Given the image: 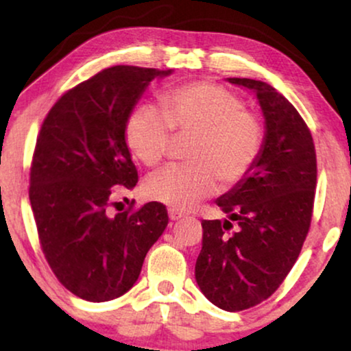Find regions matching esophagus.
Wrapping results in <instances>:
<instances>
[{"mask_svg": "<svg viewBox=\"0 0 351 351\" xmlns=\"http://www.w3.org/2000/svg\"><path fill=\"white\" fill-rule=\"evenodd\" d=\"M169 218L171 221H178V219L184 218V215H182L181 211H178V210H169Z\"/></svg>", "mask_w": 351, "mask_h": 351, "instance_id": "34e87169", "label": "esophagus"}]
</instances>
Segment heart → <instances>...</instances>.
<instances>
[{"label":"heart","mask_w":351,"mask_h":351,"mask_svg":"<svg viewBox=\"0 0 351 351\" xmlns=\"http://www.w3.org/2000/svg\"><path fill=\"white\" fill-rule=\"evenodd\" d=\"M173 135L189 138L182 167L147 178V199L187 211L213 194L218 181L232 187L245 180L258 162L264 143L259 117L229 88L213 82H191L164 92L160 110L143 105L128 117L125 141L141 164L159 165Z\"/></svg>","instance_id":"obj_1"}]
</instances>
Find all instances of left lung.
Here are the masks:
<instances>
[{
    "label": "left lung",
    "mask_w": 351,
    "mask_h": 351,
    "mask_svg": "<svg viewBox=\"0 0 351 351\" xmlns=\"http://www.w3.org/2000/svg\"><path fill=\"white\" fill-rule=\"evenodd\" d=\"M227 81L256 93L264 143L253 170L216 200L229 219L202 221L195 281L216 307L240 312L270 298L299 258L312 221L317 154L307 124L272 86Z\"/></svg>",
    "instance_id": "left-lung-1"
}]
</instances>
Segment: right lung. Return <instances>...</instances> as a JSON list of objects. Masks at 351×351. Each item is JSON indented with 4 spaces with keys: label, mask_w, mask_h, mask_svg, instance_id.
Listing matches in <instances>:
<instances>
[{
    "label": "right lung",
    "mask_w": 351,
    "mask_h": 351,
    "mask_svg": "<svg viewBox=\"0 0 351 351\" xmlns=\"http://www.w3.org/2000/svg\"><path fill=\"white\" fill-rule=\"evenodd\" d=\"M171 75L117 65L87 79L49 111L29 171V204L52 272L88 302L125 294L169 224L165 206L108 215L112 189L136 186L125 125L149 82Z\"/></svg>",
    "instance_id": "right-lung-1"
}]
</instances>
